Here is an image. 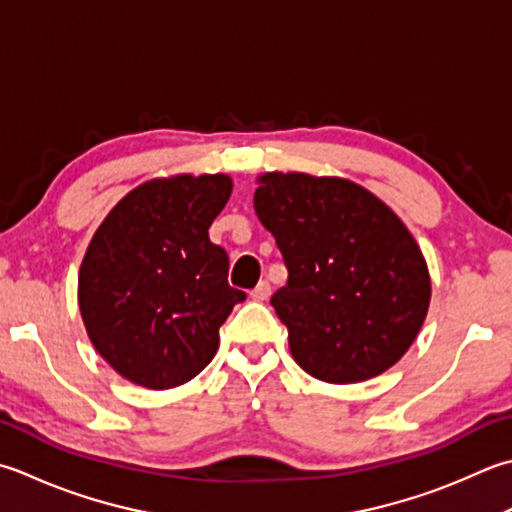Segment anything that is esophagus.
Instances as JSON below:
<instances>
[{
  "instance_id": "1",
  "label": "esophagus",
  "mask_w": 512,
  "mask_h": 512,
  "mask_svg": "<svg viewBox=\"0 0 512 512\" xmlns=\"http://www.w3.org/2000/svg\"><path fill=\"white\" fill-rule=\"evenodd\" d=\"M273 293V288H270L268 282H259L253 290H250V297L255 299V302H266V299Z\"/></svg>"
}]
</instances>
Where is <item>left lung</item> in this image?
Listing matches in <instances>:
<instances>
[{
  "mask_svg": "<svg viewBox=\"0 0 512 512\" xmlns=\"http://www.w3.org/2000/svg\"><path fill=\"white\" fill-rule=\"evenodd\" d=\"M253 202L288 268L270 304L295 362L328 384L395 366L430 304L426 259L402 219L342 177L266 173Z\"/></svg>",
  "mask_w": 512,
  "mask_h": 512,
  "instance_id": "1",
  "label": "left lung"
}]
</instances>
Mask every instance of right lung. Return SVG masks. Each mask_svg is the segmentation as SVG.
Segmentation results:
<instances>
[{"label": "right lung", "instance_id": "1", "mask_svg": "<svg viewBox=\"0 0 512 512\" xmlns=\"http://www.w3.org/2000/svg\"><path fill=\"white\" fill-rule=\"evenodd\" d=\"M228 175L150 179L97 228L79 268L90 342L128 382L186 384L210 364L219 326L244 290L228 286V255L208 239L226 206Z\"/></svg>", "mask_w": 512, "mask_h": 512}]
</instances>
